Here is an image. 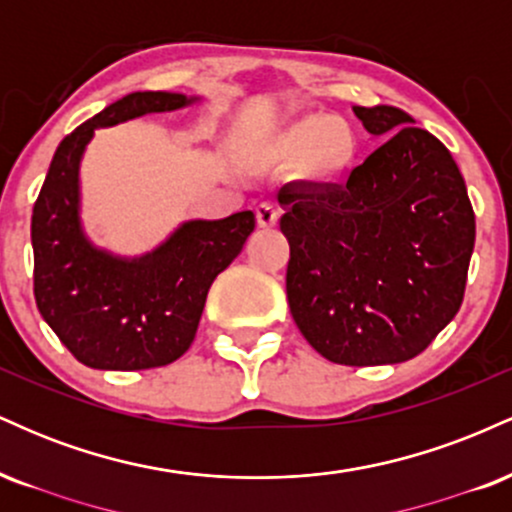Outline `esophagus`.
<instances>
[{
    "instance_id": "obj_1",
    "label": "esophagus",
    "mask_w": 512,
    "mask_h": 512,
    "mask_svg": "<svg viewBox=\"0 0 512 512\" xmlns=\"http://www.w3.org/2000/svg\"><path fill=\"white\" fill-rule=\"evenodd\" d=\"M255 216H257V226L260 228H272V226H276V221H279V211H276L274 204H269V202L257 204Z\"/></svg>"
}]
</instances>
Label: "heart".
Listing matches in <instances>:
<instances>
[{
    "label": "heart",
    "mask_w": 512,
    "mask_h": 512,
    "mask_svg": "<svg viewBox=\"0 0 512 512\" xmlns=\"http://www.w3.org/2000/svg\"><path fill=\"white\" fill-rule=\"evenodd\" d=\"M361 139L344 117L308 113L286 122L264 139V154L279 163H296L310 185L330 190L354 168Z\"/></svg>",
    "instance_id": "heart-1"
}]
</instances>
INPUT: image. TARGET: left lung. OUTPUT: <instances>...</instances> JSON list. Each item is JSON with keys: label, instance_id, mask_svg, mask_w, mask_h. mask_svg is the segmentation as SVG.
<instances>
[{"label": "left lung", "instance_id": "left-lung-1", "mask_svg": "<svg viewBox=\"0 0 512 512\" xmlns=\"http://www.w3.org/2000/svg\"><path fill=\"white\" fill-rule=\"evenodd\" d=\"M354 113L387 142L344 185L279 190L291 245L286 296L327 361L385 366L419 356L457 315L474 250V211L455 158L392 105Z\"/></svg>", "mask_w": 512, "mask_h": 512}]
</instances>
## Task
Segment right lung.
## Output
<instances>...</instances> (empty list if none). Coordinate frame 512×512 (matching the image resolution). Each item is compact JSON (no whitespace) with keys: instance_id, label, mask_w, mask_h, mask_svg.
Here are the masks:
<instances>
[{"instance_id":"right-lung-1","label":"right lung","mask_w":512,"mask_h":512,"mask_svg":"<svg viewBox=\"0 0 512 512\" xmlns=\"http://www.w3.org/2000/svg\"><path fill=\"white\" fill-rule=\"evenodd\" d=\"M197 98L137 91L62 139L33 207V293L40 315L76 361L98 370L168 366L190 349L209 286L243 250L255 214L185 221L156 250L117 257L81 228L79 166L98 127L170 113Z\"/></svg>"}]
</instances>
